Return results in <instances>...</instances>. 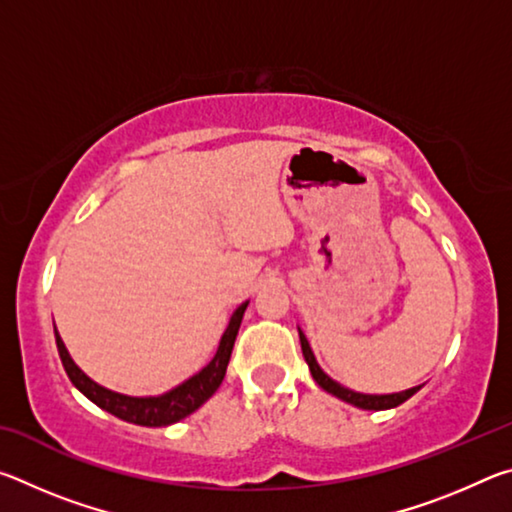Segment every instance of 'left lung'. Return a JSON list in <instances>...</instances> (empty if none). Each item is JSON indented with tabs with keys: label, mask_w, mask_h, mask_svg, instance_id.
I'll return each instance as SVG.
<instances>
[{
	"label": "left lung",
	"mask_w": 512,
	"mask_h": 512,
	"mask_svg": "<svg viewBox=\"0 0 512 512\" xmlns=\"http://www.w3.org/2000/svg\"><path fill=\"white\" fill-rule=\"evenodd\" d=\"M300 332V329H298ZM300 345H302V354H305V361L309 363V370H311V377L316 379V384L323 388V391L332 393L339 397V400L348 402V404H354L359 406V409H366V411H384V409H395V406H400L402 402L409 400L411 395H415L420 391V386L415 388H409V391H402V393H393V395H363V393H354L350 391V388H345L341 384H336V381L325 375L323 370H320V366L316 363V357L314 352H311L309 348V341L307 336L300 332Z\"/></svg>",
	"instance_id": "left-lung-1"
}]
</instances>
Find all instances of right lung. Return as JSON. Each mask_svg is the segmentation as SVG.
<instances>
[{"label":"right lung","instance_id":"1","mask_svg":"<svg viewBox=\"0 0 512 512\" xmlns=\"http://www.w3.org/2000/svg\"><path fill=\"white\" fill-rule=\"evenodd\" d=\"M246 307L248 302H244V305L232 314L230 325L221 336L219 350H216L214 359L207 363L198 375L187 379L185 384H180L178 388H173V391L164 393L160 397H128V395L112 393L108 388L99 386L97 381H92L79 366H76L72 357H69L65 343L60 339V334L56 332V325H54L56 348L60 354V361H63L67 377L72 379V384L79 388L88 400L101 406L103 411L117 415V418L126 422L142 424V427H167V424L183 420L189 413H194L198 406L210 400V397L216 393V388L221 386L225 370H228L232 348H235V339H237V332H239V325H241V318H244Z\"/></svg>","mask_w":512,"mask_h":512}]
</instances>
